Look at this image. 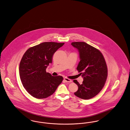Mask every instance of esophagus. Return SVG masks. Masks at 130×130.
I'll list each match as a JSON object with an SVG mask.
<instances>
[{
  "label": "esophagus",
  "mask_w": 130,
  "mask_h": 130,
  "mask_svg": "<svg viewBox=\"0 0 130 130\" xmlns=\"http://www.w3.org/2000/svg\"><path fill=\"white\" fill-rule=\"evenodd\" d=\"M64 81H65V82H72V80H71V79H69V78H67V77H65V78H64Z\"/></svg>",
  "instance_id": "obj_1"
}]
</instances>
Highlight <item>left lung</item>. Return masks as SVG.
<instances>
[{
    "label": "left lung",
    "instance_id": "left-lung-1",
    "mask_svg": "<svg viewBox=\"0 0 130 130\" xmlns=\"http://www.w3.org/2000/svg\"><path fill=\"white\" fill-rule=\"evenodd\" d=\"M71 44L79 52L80 61L76 69L84 79L82 84L73 80L78 87L74 94L81 99L92 98L104 88L107 77V67L104 56L99 50L85 42H73Z\"/></svg>",
    "mask_w": 130,
    "mask_h": 130
}]
</instances>
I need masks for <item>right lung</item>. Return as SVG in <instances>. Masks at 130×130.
I'll return each mask as SVG.
<instances>
[{
    "label": "right lung",
    "instance_id": "obj_1",
    "mask_svg": "<svg viewBox=\"0 0 130 130\" xmlns=\"http://www.w3.org/2000/svg\"><path fill=\"white\" fill-rule=\"evenodd\" d=\"M64 43L44 42L28 48L19 65L22 83L27 92L37 99H44L55 92L61 83V76H53L46 69L52 62L54 53Z\"/></svg>",
    "mask_w": 130,
    "mask_h": 130
}]
</instances>
